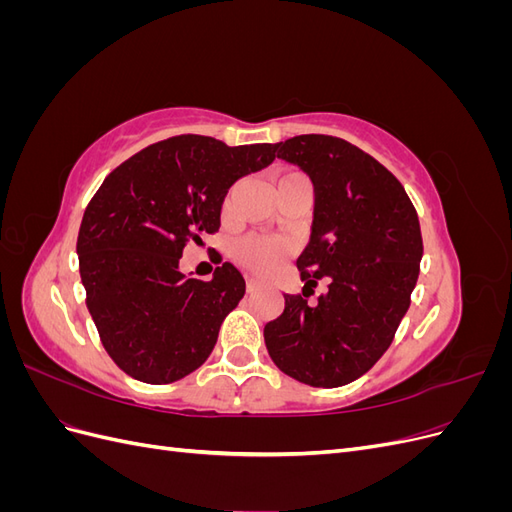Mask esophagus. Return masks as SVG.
<instances>
[{"instance_id": "esophagus-1", "label": "esophagus", "mask_w": 512, "mask_h": 512, "mask_svg": "<svg viewBox=\"0 0 512 512\" xmlns=\"http://www.w3.org/2000/svg\"><path fill=\"white\" fill-rule=\"evenodd\" d=\"M245 288H247V292H254V290H258V282H256V280H252V277H247V284H245Z\"/></svg>"}]
</instances>
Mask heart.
<instances>
[{
  "label": "heart",
  "instance_id": "1",
  "mask_svg": "<svg viewBox=\"0 0 512 512\" xmlns=\"http://www.w3.org/2000/svg\"><path fill=\"white\" fill-rule=\"evenodd\" d=\"M286 254H288V245L280 239H271V237H245L235 245L237 260L256 273L275 271L280 267V262L286 258Z\"/></svg>",
  "mask_w": 512,
  "mask_h": 512
}]
</instances>
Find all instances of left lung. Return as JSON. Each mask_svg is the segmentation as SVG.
Returning a JSON list of instances; mask_svg holds the SVG:
<instances>
[{
    "mask_svg": "<svg viewBox=\"0 0 512 512\" xmlns=\"http://www.w3.org/2000/svg\"><path fill=\"white\" fill-rule=\"evenodd\" d=\"M275 147L312 181L314 222L297 258L303 294H284V312L265 324V344L286 376L335 389L361 378L391 346L418 280L421 224L404 185L344 138L303 134ZM318 279L328 290L307 304Z\"/></svg>",
    "mask_w": 512,
    "mask_h": 512,
    "instance_id": "8db88e82",
    "label": "left lung"
}]
</instances>
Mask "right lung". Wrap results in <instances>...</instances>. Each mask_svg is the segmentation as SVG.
Returning a JSON list of instances; mask_svg holds the SVG:
<instances>
[{
  "label": "right lung",
  "instance_id": "right-lung-1",
  "mask_svg": "<svg viewBox=\"0 0 512 512\" xmlns=\"http://www.w3.org/2000/svg\"><path fill=\"white\" fill-rule=\"evenodd\" d=\"M275 151L173 136L117 166L91 198L76 241L87 309L128 376L168 384L209 359L245 280L224 262L203 282L181 273L179 258L185 241L220 228L230 185L267 168Z\"/></svg>",
  "mask_w": 512,
  "mask_h": 512
}]
</instances>
